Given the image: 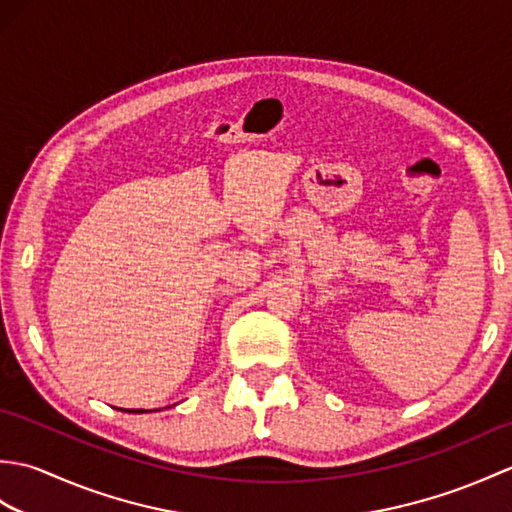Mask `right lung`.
Segmentation results:
<instances>
[{
	"instance_id": "1",
	"label": "right lung",
	"mask_w": 512,
	"mask_h": 512,
	"mask_svg": "<svg viewBox=\"0 0 512 512\" xmlns=\"http://www.w3.org/2000/svg\"><path fill=\"white\" fill-rule=\"evenodd\" d=\"M145 409H127V413H143Z\"/></svg>"
}]
</instances>
